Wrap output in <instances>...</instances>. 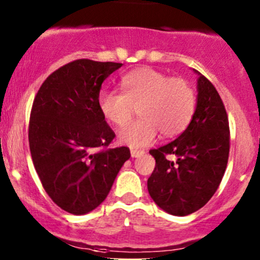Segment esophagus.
<instances>
[{"instance_id":"1","label":"esophagus","mask_w":260,"mask_h":260,"mask_svg":"<svg viewBox=\"0 0 260 260\" xmlns=\"http://www.w3.org/2000/svg\"><path fill=\"white\" fill-rule=\"evenodd\" d=\"M145 154V151L142 149H131V156L132 157H141Z\"/></svg>"}]
</instances>
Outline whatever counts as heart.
I'll return each instance as SVG.
<instances>
[{
  "instance_id": "obj_1",
  "label": "heart",
  "mask_w": 260,
  "mask_h": 260,
  "mask_svg": "<svg viewBox=\"0 0 260 260\" xmlns=\"http://www.w3.org/2000/svg\"><path fill=\"white\" fill-rule=\"evenodd\" d=\"M122 93L99 94L102 114L115 127L127 124L138 108L140 119L118 133V140L129 147L151 145L158 131L174 137L186 129L196 107L195 90L183 78L170 77L153 68H140L120 80Z\"/></svg>"
}]
</instances>
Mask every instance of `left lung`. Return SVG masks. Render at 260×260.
<instances>
[{"label": "left lung", "instance_id": "8db88e82", "mask_svg": "<svg viewBox=\"0 0 260 260\" xmlns=\"http://www.w3.org/2000/svg\"><path fill=\"white\" fill-rule=\"evenodd\" d=\"M199 75L198 104L188 127L169 145L149 151L156 159L147 181L149 195L162 210L176 216L192 214L210 200L229 158L224 103L211 81Z\"/></svg>", "mask_w": 260, "mask_h": 260}]
</instances>
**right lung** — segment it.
Instances as JSON below:
<instances>
[{
  "instance_id": "obj_1",
  "label": "right lung",
  "mask_w": 260,
  "mask_h": 260,
  "mask_svg": "<svg viewBox=\"0 0 260 260\" xmlns=\"http://www.w3.org/2000/svg\"><path fill=\"white\" fill-rule=\"evenodd\" d=\"M120 62L78 59L46 78L34 99L28 143L43 187L62 210L83 215L101 205L128 147L108 148L115 133L99 108L102 83ZM104 149L96 151V148Z\"/></svg>"
}]
</instances>
